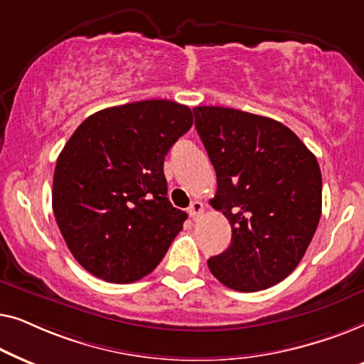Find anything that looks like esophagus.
Listing matches in <instances>:
<instances>
[{"label": "esophagus", "mask_w": 364, "mask_h": 364, "mask_svg": "<svg viewBox=\"0 0 364 364\" xmlns=\"http://www.w3.org/2000/svg\"><path fill=\"white\" fill-rule=\"evenodd\" d=\"M187 212H188V215L193 218V220H198V217H200L202 212H203V203L198 202V200H193L191 203V207L187 208Z\"/></svg>", "instance_id": "obj_1"}]
</instances>
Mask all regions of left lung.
I'll list each match as a JSON object with an SVG mask.
<instances>
[{
  "label": "left lung",
  "mask_w": 364,
  "mask_h": 364,
  "mask_svg": "<svg viewBox=\"0 0 364 364\" xmlns=\"http://www.w3.org/2000/svg\"><path fill=\"white\" fill-rule=\"evenodd\" d=\"M217 173L210 203L232 227L230 247L208 258L212 275L237 291L270 288L305 255L321 215L316 157L282 122L238 109L193 107Z\"/></svg>",
  "instance_id": "left-lung-1"
}]
</instances>
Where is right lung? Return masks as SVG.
<instances>
[{"label": "right lung", "instance_id": "right-lung-1", "mask_svg": "<svg viewBox=\"0 0 364 364\" xmlns=\"http://www.w3.org/2000/svg\"><path fill=\"white\" fill-rule=\"evenodd\" d=\"M193 124L187 106L151 99L102 109L59 154L53 212L79 265L111 283L149 275L187 213L167 198L164 159Z\"/></svg>", "mask_w": 364, "mask_h": 364}]
</instances>
